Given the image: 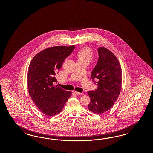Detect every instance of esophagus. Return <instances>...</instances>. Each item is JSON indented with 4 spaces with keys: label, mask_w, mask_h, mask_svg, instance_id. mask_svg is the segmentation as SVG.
<instances>
[{
    "label": "esophagus",
    "mask_w": 153,
    "mask_h": 153,
    "mask_svg": "<svg viewBox=\"0 0 153 153\" xmlns=\"http://www.w3.org/2000/svg\"><path fill=\"white\" fill-rule=\"evenodd\" d=\"M73 93L76 94H77V95H82V94H83V93H79V92L76 91H74Z\"/></svg>",
    "instance_id": "esophagus-1"
}]
</instances>
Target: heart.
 Segmentation results:
<instances>
[{"label":"heart","instance_id":"1","mask_svg":"<svg viewBox=\"0 0 153 153\" xmlns=\"http://www.w3.org/2000/svg\"><path fill=\"white\" fill-rule=\"evenodd\" d=\"M78 60H87L89 62L93 57V51L89 48H83L80 49L77 53Z\"/></svg>","mask_w":153,"mask_h":153}]
</instances>
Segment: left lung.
<instances>
[{
  "label": "left lung",
  "instance_id": "8db88e82",
  "mask_svg": "<svg viewBox=\"0 0 153 153\" xmlns=\"http://www.w3.org/2000/svg\"><path fill=\"white\" fill-rule=\"evenodd\" d=\"M97 52L98 60L91 74L97 88L88 92L91 99L88 109L94 113L102 114L113 107L119 97L122 74L120 62L113 53L104 47L99 48Z\"/></svg>",
  "mask_w": 153,
  "mask_h": 153
}]
</instances>
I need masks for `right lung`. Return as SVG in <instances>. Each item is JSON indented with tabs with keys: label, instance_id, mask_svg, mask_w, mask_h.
Wrapping results in <instances>:
<instances>
[{
	"label": "right lung",
	"instance_id": "1",
	"mask_svg": "<svg viewBox=\"0 0 153 153\" xmlns=\"http://www.w3.org/2000/svg\"><path fill=\"white\" fill-rule=\"evenodd\" d=\"M75 48L74 45L51 47L39 52L33 58L28 70V93L42 113L53 116L62 111L71 95L57 86L55 77L65 59Z\"/></svg>",
	"mask_w": 153,
	"mask_h": 153
}]
</instances>
